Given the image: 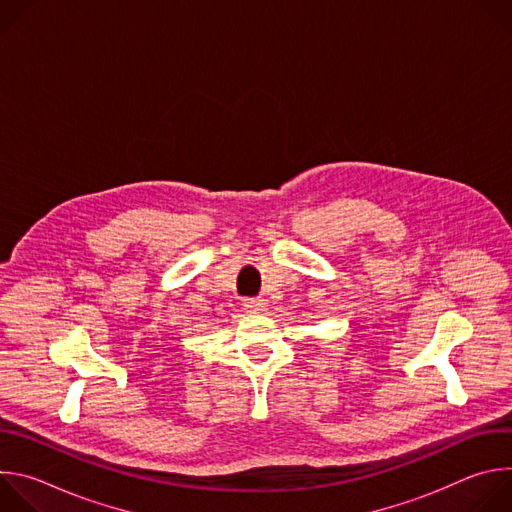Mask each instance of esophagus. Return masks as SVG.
<instances>
[{
    "mask_svg": "<svg viewBox=\"0 0 512 512\" xmlns=\"http://www.w3.org/2000/svg\"><path fill=\"white\" fill-rule=\"evenodd\" d=\"M243 306H245V310H247L249 314H263V312L267 310L265 300H259V298H247Z\"/></svg>",
    "mask_w": 512,
    "mask_h": 512,
    "instance_id": "34e87169",
    "label": "esophagus"
}]
</instances>
